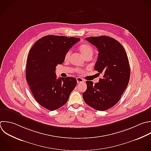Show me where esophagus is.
Instances as JSON below:
<instances>
[{
	"mask_svg": "<svg viewBox=\"0 0 151 151\" xmlns=\"http://www.w3.org/2000/svg\"><path fill=\"white\" fill-rule=\"evenodd\" d=\"M76 79H77V81L78 83H83V82H84V81L82 78H80V77H77Z\"/></svg>",
	"mask_w": 151,
	"mask_h": 151,
	"instance_id": "34e87169",
	"label": "esophagus"
}]
</instances>
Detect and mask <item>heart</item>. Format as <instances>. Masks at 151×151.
<instances>
[{
	"label": "heart",
	"mask_w": 151,
	"mask_h": 151,
	"mask_svg": "<svg viewBox=\"0 0 151 151\" xmlns=\"http://www.w3.org/2000/svg\"><path fill=\"white\" fill-rule=\"evenodd\" d=\"M79 51H80L82 55L86 58L88 57H92L94 53L93 48L88 44H82L78 47ZM71 55V51H68L66 52L64 56V61H68L70 60Z\"/></svg>",
	"instance_id": "obj_1"
}]
</instances>
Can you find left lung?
I'll return each mask as SVG.
<instances>
[{
    "label": "left lung",
    "mask_w": 151,
    "mask_h": 151,
    "mask_svg": "<svg viewBox=\"0 0 151 151\" xmlns=\"http://www.w3.org/2000/svg\"><path fill=\"white\" fill-rule=\"evenodd\" d=\"M86 40L97 48L94 70L103 76L94 84L86 81L87 90L83 97L90 107L104 111L119 101L128 85L130 70L127 55L122 44L110 37H91Z\"/></svg>",
    "instance_id": "obj_1"
}]
</instances>
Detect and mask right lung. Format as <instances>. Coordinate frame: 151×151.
<instances>
[{
	"mask_svg": "<svg viewBox=\"0 0 151 151\" xmlns=\"http://www.w3.org/2000/svg\"><path fill=\"white\" fill-rule=\"evenodd\" d=\"M80 38L47 35L31 48L27 59L26 79L36 101L50 110H57L68 101L77 84L70 77L57 78L56 66L62 64L67 51Z\"/></svg>",
	"mask_w": 151,
	"mask_h": 151,
	"instance_id": "add662e5",
	"label": "right lung"
}]
</instances>
